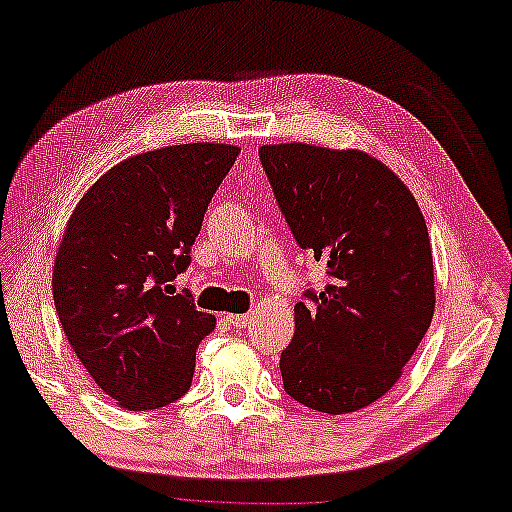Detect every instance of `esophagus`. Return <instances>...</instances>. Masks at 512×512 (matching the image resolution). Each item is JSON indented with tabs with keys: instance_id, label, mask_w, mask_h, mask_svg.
I'll return each mask as SVG.
<instances>
[{
	"instance_id": "1",
	"label": "esophagus",
	"mask_w": 512,
	"mask_h": 512,
	"mask_svg": "<svg viewBox=\"0 0 512 512\" xmlns=\"http://www.w3.org/2000/svg\"><path fill=\"white\" fill-rule=\"evenodd\" d=\"M224 319L233 326V329H245V326H250L252 315H226Z\"/></svg>"
}]
</instances>
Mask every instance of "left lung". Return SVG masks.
Instances as JSON below:
<instances>
[{
	"label": "left lung",
	"mask_w": 512,
	"mask_h": 512,
	"mask_svg": "<svg viewBox=\"0 0 512 512\" xmlns=\"http://www.w3.org/2000/svg\"><path fill=\"white\" fill-rule=\"evenodd\" d=\"M260 159L295 240L329 274L295 305L283 389L326 415L367 408L400 379L434 317L420 205L367 152L281 143L260 147Z\"/></svg>",
	"instance_id": "8db88e82"
}]
</instances>
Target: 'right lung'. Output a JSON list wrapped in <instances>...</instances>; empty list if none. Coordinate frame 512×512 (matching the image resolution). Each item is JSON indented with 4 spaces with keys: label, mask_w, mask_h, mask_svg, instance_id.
<instances>
[{
    "label": "right lung",
    "mask_w": 512,
    "mask_h": 512,
    "mask_svg": "<svg viewBox=\"0 0 512 512\" xmlns=\"http://www.w3.org/2000/svg\"><path fill=\"white\" fill-rule=\"evenodd\" d=\"M221 143L123 159L85 190L54 260L57 315L100 389L155 410L190 389L195 350L217 319L171 281L190 264L207 205L238 157Z\"/></svg>",
    "instance_id": "right-lung-1"
}]
</instances>
